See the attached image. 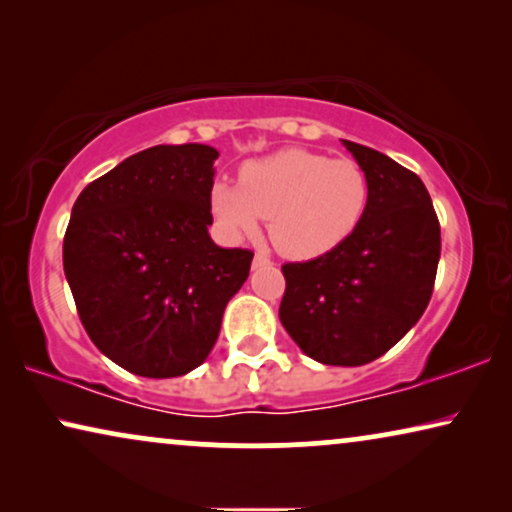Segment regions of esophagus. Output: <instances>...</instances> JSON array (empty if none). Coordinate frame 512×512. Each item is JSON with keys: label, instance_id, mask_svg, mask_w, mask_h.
<instances>
[{"label": "esophagus", "instance_id": "1", "mask_svg": "<svg viewBox=\"0 0 512 512\" xmlns=\"http://www.w3.org/2000/svg\"><path fill=\"white\" fill-rule=\"evenodd\" d=\"M254 270H261V268H268V265H272V261H270V256L268 254H261V251H258V254L254 256Z\"/></svg>", "mask_w": 512, "mask_h": 512}]
</instances>
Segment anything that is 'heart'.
I'll return each instance as SVG.
<instances>
[{
  "label": "heart",
  "mask_w": 512,
  "mask_h": 512,
  "mask_svg": "<svg viewBox=\"0 0 512 512\" xmlns=\"http://www.w3.org/2000/svg\"><path fill=\"white\" fill-rule=\"evenodd\" d=\"M368 200V174L359 163L303 149L249 160L240 170V186L216 181L209 191L223 235H256L261 219H268L270 242L293 261L340 247L359 228Z\"/></svg>",
  "instance_id": "obj_1"
}]
</instances>
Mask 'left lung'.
Instances as JSON below:
<instances>
[{"mask_svg":"<svg viewBox=\"0 0 512 512\" xmlns=\"http://www.w3.org/2000/svg\"><path fill=\"white\" fill-rule=\"evenodd\" d=\"M342 144L368 174L366 214L340 247L282 265L279 321L310 359L363 366L389 352L429 305L440 223L415 172L368 146Z\"/></svg>","mask_w":512,"mask_h":512,"instance_id":"left-lung-1","label":"left lung"}]
</instances>
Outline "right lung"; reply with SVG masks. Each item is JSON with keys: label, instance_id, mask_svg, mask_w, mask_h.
I'll return each instance as SVG.
<instances>
[{"label": "right lung", "instance_id": "obj_1", "mask_svg": "<svg viewBox=\"0 0 512 512\" xmlns=\"http://www.w3.org/2000/svg\"><path fill=\"white\" fill-rule=\"evenodd\" d=\"M207 144H158L83 188L62 263L81 324L100 352L142 377L191 373L212 352L228 300L247 282V249L209 237Z\"/></svg>", "mask_w": 512, "mask_h": 512}]
</instances>
